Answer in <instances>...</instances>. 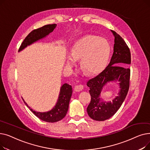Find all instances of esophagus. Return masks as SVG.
I'll use <instances>...</instances> for the list:
<instances>
[{
  "label": "esophagus",
  "mask_w": 150,
  "mask_h": 150,
  "mask_svg": "<svg viewBox=\"0 0 150 150\" xmlns=\"http://www.w3.org/2000/svg\"><path fill=\"white\" fill-rule=\"evenodd\" d=\"M83 86L82 84H78L75 86V91L76 92H80L83 89Z\"/></svg>",
  "instance_id": "34e87169"
}]
</instances>
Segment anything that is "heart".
Listing matches in <instances>:
<instances>
[{
    "label": "heart",
    "mask_w": 150,
    "mask_h": 150,
    "mask_svg": "<svg viewBox=\"0 0 150 150\" xmlns=\"http://www.w3.org/2000/svg\"><path fill=\"white\" fill-rule=\"evenodd\" d=\"M111 47L103 38L86 35L74 44L67 57L66 65L72 68L78 59H81V69L88 74H96L103 70L108 62Z\"/></svg>",
    "instance_id": "obj_1"
}]
</instances>
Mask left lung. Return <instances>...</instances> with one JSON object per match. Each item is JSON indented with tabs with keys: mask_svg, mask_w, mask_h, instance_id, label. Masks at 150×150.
I'll list each match as a JSON object with an SVG mask.
<instances>
[{
	"mask_svg": "<svg viewBox=\"0 0 150 150\" xmlns=\"http://www.w3.org/2000/svg\"><path fill=\"white\" fill-rule=\"evenodd\" d=\"M114 36V52L109 64L104 70L96 77L89 80L91 101L87 112L92 119L104 121L113 116L119 110L128 93L129 87L131 53L123 38L115 31L111 30ZM119 81L120 91L112 102H105L100 98L103 88L110 82Z\"/></svg>",
	"mask_w": 150,
	"mask_h": 150,
	"instance_id": "obj_1",
	"label": "left lung"
}]
</instances>
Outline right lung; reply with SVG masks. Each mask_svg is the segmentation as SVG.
Returning <instances> with one entry per match:
<instances>
[{
    "label": "right lung",
    "mask_w": 150,
    "mask_h": 150,
    "mask_svg": "<svg viewBox=\"0 0 150 150\" xmlns=\"http://www.w3.org/2000/svg\"><path fill=\"white\" fill-rule=\"evenodd\" d=\"M56 27V23H53V24L44 25L31 31L22 42L19 49V52L25 49L27 46L46 38L52 32ZM72 86L67 83L63 84L60 88V92L56 105L50 111L43 112H38L31 109L25 100L22 99L27 108L39 119L46 122L54 123L62 120L66 116L69 109V102L72 97Z\"/></svg>",
    "instance_id": "right-lung-1"
}]
</instances>
